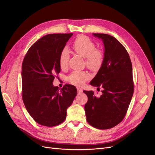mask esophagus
Instances as JSON below:
<instances>
[{
  "label": "esophagus",
  "instance_id": "1",
  "mask_svg": "<svg viewBox=\"0 0 155 155\" xmlns=\"http://www.w3.org/2000/svg\"><path fill=\"white\" fill-rule=\"evenodd\" d=\"M77 92L78 93H82L83 92V90L80 87H77Z\"/></svg>",
  "mask_w": 155,
  "mask_h": 155
}]
</instances>
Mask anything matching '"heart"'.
Instances as JSON below:
<instances>
[{
	"mask_svg": "<svg viewBox=\"0 0 155 155\" xmlns=\"http://www.w3.org/2000/svg\"><path fill=\"white\" fill-rule=\"evenodd\" d=\"M72 49L80 56L85 58L87 66L91 69H99L103 63L104 56L103 51L96 48L94 43L87 36H78L72 44ZM69 53L67 49H63L60 53L58 63L61 69H65L68 66ZM91 78L90 73L82 71L72 72L67 77L68 82L73 85H83L87 80Z\"/></svg>",
	"mask_w": 155,
	"mask_h": 155,
	"instance_id": "1",
	"label": "heart"
}]
</instances>
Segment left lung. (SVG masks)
<instances>
[{"label":"left lung","mask_w":155,"mask_h":155,"mask_svg":"<svg viewBox=\"0 0 155 155\" xmlns=\"http://www.w3.org/2000/svg\"><path fill=\"white\" fill-rule=\"evenodd\" d=\"M104 45V61L98 73L90 82L103 88L97 97L94 91L84 92L88 97L85 111L88 123L99 129L116 126L124 118L134 92L132 63L124 46L114 37L93 33Z\"/></svg>","instance_id":"obj_1"}]
</instances>
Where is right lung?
<instances>
[{
  "label": "right lung",
  "instance_id": "add662e5",
  "mask_svg": "<svg viewBox=\"0 0 155 155\" xmlns=\"http://www.w3.org/2000/svg\"><path fill=\"white\" fill-rule=\"evenodd\" d=\"M73 33L49 34L28 50L22 64V97L28 112L37 123L48 127L60 124L77 94L75 86L53 85L60 72L58 58Z\"/></svg>",
  "mask_w": 155,
  "mask_h": 155
}]
</instances>
